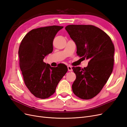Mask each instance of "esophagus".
<instances>
[{
  "instance_id": "1",
  "label": "esophagus",
  "mask_w": 127,
  "mask_h": 127,
  "mask_svg": "<svg viewBox=\"0 0 127 127\" xmlns=\"http://www.w3.org/2000/svg\"><path fill=\"white\" fill-rule=\"evenodd\" d=\"M68 70L69 71H72V67L70 66V65H68Z\"/></svg>"
}]
</instances>
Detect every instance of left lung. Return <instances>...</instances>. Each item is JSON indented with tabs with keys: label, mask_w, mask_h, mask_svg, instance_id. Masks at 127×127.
Listing matches in <instances>:
<instances>
[{
	"label": "left lung",
	"mask_w": 127,
	"mask_h": 127,
	"mask_svg": "<svg viewBox=\"0 0 127 127\" xmlns=\"http://www.w3.org/2000/svg\"><path fill=\"white\" fill-rule=\"evenodd\" d=\"M65 29L76 43L77 55L89 59L84 69L72 68L76 75L73 93L81 99H91L102 90L112 72L114 45L105 32L94 26L70 25Z\"/></svg>",
	"instance_id": "1"
}]
</instances>
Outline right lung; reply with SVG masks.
I'll return each instance as SVG.
<instances>
[{
    "instance_id": "right-lung-1",
    "label": "right lung",
    "mask_w": 127,
    "mask_h": 127,
    "mask_svg": "<svg viewBox=\"0 0 127 127\" xmlns=\"http://www.w3.org/2000/svg\"><path fill=\"white\" fill-rule=\"evenodd\" d=\"M63 26H51L32 30L19 46V65L25 84L35 97L46 99L53 95L68 71L64 64L51 67L43 59L53 51L54 39Z\"/></svg>"
}]
</instances>
